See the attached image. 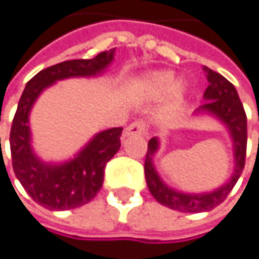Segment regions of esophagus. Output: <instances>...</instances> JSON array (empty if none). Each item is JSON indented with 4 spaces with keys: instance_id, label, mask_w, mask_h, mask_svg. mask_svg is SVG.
<instances>
[{
    "instance_id": "1",
    "label": "esophagus",
    "mask_w": 259,
    "mask_h": 259,
    "mask_svg": "<svg viewBox=\"0 0 259 259\" xmlns=\"http://www.w3.org/2000/svg\"><path fill=\"white\" fill-rule=\"evenodd\" d=\"M146 132V124L144 120H136L133 123H130L129 126L124 130L126 136H132V135H144Z\"/></svg>"
}]
</instances>
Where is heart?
Instances as JSON below:
<instances>
[{
	"instance_id": "heart-1",
	"label": "heart",
	"mask_w": 259,
	"mask_h": 259,
	"mask_svg": "<svg viewBox=\"0 0 259 259\" xmlns=\"http://www.w3.org/2000/svg\"><path fill=\"white\" fill-rule=\"evenodd\" d=\"M145 91L151 97H161L171 91L175 99H177L182 94L180 84H175V74L170 71H152L148 73L142 80Z\"/></svg>"
}]
</instances>
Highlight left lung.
<instances>
[{
  "mask_svg": "<svg viewBox=\"0 0 259 259\" xmlns=\"http://www.w3.org/2000/svg\"><path fill=\"white\" fill-rule=\"evenodd\" d=\"M208 86L204 92L205 104L201 105L199 111L211 113L219 117L221 121L229 127L233 144H235L236 167L232 179L221 186L220 189L209 193H182L175 189H170L162 183L160 176L157 175L152 165V155L158 149L157 138H152L148 142V151L145 158V179L149 192L160 202L161 205L168 206L180 212H202L209 211L227 198L230 190L235 188L236 182L243 171L245 158H246V142H248V129H246V113L243 110V104L240 102L237 91L220 73L206 69Z\"/></svg>",
  "mask_w": 259,
  "mask_h": 259,
  "instance_id": "left-lung-1",
  "label": "left lung"
}]
</instances>
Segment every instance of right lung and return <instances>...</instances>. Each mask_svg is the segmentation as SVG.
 I'll return each mask as SVG.
<instances>
[{"label": "right lung", "instance_id": "add662e5", "mask_svg": "<svg viewBox=\"0 0 259 259\" xmlns=\"http://www.w3.org/2000/svg\"><path fill=\"white\" fill-rule=\"evenodd\" d=\"M114 58V50L91 60H69L39 71L24 88L10 132L11 161L16 177L30 198L47 209L64 211L91 202L102 186L104 168L120 149L123 127L99 132L74 160L61 165L39 161L30 148L29 113L39 94L57 80L95 76ZM1 141V139H0Z\"/></svg>", "mask_w": 259, "mask_h": 259}]
</instances>
